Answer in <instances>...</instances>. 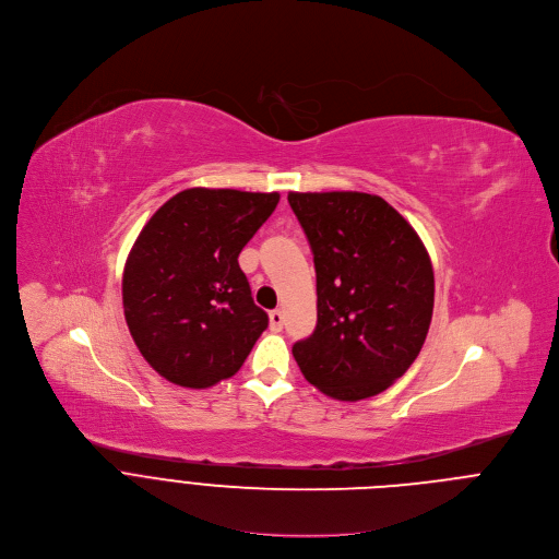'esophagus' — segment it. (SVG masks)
Masks as SVG:
<instances>
[{
	"instance_id": "esophagus-1",
	"label": "esophagus",
	"mask_w": 559,
	"mask_h": 559,
	"mask_svg": "<svg viewBox=\"0 0 559 559\" xmlns=\"http://www.w3.org/2000/svg\"><path fill=\"white\" fill-rule=\"evenodd\" d=\"M283 322H285L283 311H281V309H274V311L270 313V326H272V331H281V329H283Z\"/></svg>"
}]
</instances>
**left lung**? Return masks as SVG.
I'll list each match as a JSON object with an SVG mask.
<instances>
[{"label": "left lung", "instance_id": "1", "mask_svg": "<svg viewBox=\"0 0 559 559\" xmlns=\"http://www.w3.org/2000/svg\"><path fill=\"white\" fill-rule=\"evenodd\" d=\"M316 263L318 324L294 344L305 379L337 401L381 394L416 361L433 316V267L412 224L359 191L287 195Z\"/></svg>", "mask_w": 559, "mask_h": 559}]
</instances>
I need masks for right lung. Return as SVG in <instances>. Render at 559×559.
I'll use <instances>...</instances> for the list:
<instances>
[{
	"mask_svg": "<svg viewBox=\"0 0 559 559\" xmlns=\"http://www.w3.org/2000/svg\"><path fill=\"white\" fill-rule=\"evenodd\" d=\"M281 195L193 187L169 198L139 233L121 296L143 359L169 383L204 390L230 379L267 329L239 252Z\"/></svg>",
	"mask_w": 559,
	"mask_h": 559,
	"instance_id": "right-lung-1",
	"label": "right lung"
}]
</instances>
